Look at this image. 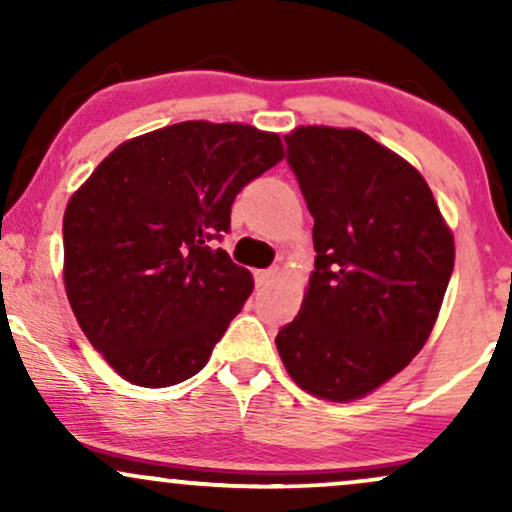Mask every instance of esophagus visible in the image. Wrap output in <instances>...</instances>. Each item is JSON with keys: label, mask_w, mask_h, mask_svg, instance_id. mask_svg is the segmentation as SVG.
<instances>
[{"label": "esophagus", "mask_w": 512, "mask_h": 512, "mask_svg": "<svg viewBox=\"0 0 512 512\" xmlns=\"http://www.w3.org/2000/svg\"><path fill=\"white\" fill-rule=\"evenodd\" d=\"M279 279V267H269V269H257L255 272V284L257 286H269Z\"/></svg>", "instance_id": "34e87169"}]
</instances>
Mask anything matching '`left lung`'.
Returning a JSON list of instances; mask_svg holds the SVG:
<instances>
[{
    "label": "left lung",
    "instance_id": "8db88e82",
    "mask_svg": "<svg viewBox=\"0 0 512 512\" xmlns=\"http://www.w3.org/2000/svg\"><path fill=\"white\" fill-rule=\"evenodd\" d=\"M284 139L317 257L276 349L308 395L354 402L424 349L455 238L424 175L361 129L301 125Z\"/></svg>",
    "mask_w": 512,
    "mask_h": 512
}]
</instances>
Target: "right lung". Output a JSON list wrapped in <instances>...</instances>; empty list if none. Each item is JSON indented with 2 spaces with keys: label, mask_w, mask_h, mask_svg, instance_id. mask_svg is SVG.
<instances>
[{
  "label": "right lung",
  "mask_w": 512,
  "mask_h": 512,
  "mask_svg": "<svg viewBox=\"0 0 512 512\" xmlns=\"http://www.w3.org/2000/svg\"><path fill=\"white\" fill-rule=\"evenodd\" d=\"M284 158L276 132L187 120L110 151L64 209V291L127 383L168 387L207 366L252 274L207 245L243 185Z\"/></svg>",
  "instance_id": "obj_1"
}]
</instances>
